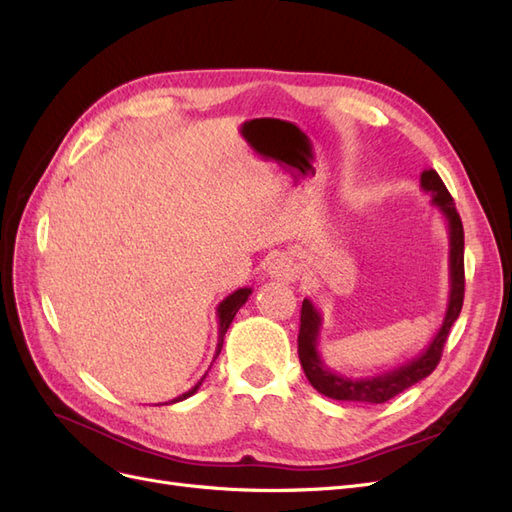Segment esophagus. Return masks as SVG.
Here are the masks:
<instances>
[{
  "label": "esophagus",
  "instance_id": "1",
  "mask_svg": "<svg viewBox=\"0 0 512 512\" xmlns=\"http://www.w3.org/2000/svg\"><path fill=\"white\" fill-rule=\"evenodd\" d=\"M301 260L297 256H277L271 267L269 273L275 280H282V282H294L301 273Z\"/></svg>",
  "mask_w": 512,
  "mask_h": 512
}]
</instances>
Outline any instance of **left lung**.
I'll use <instances>...</instances> for the list:
<instances>
[{"label":"left lung","mask_w":512,"mask_h":512,"mask_svg":"<svg viewBox=\"0 0 512 512\" xmlns=\"http://www.w3.org/2000/svg\"><path fill=\"white\" fill-rule=\"evenodd\" d=\"M421 190L431 194V203L440 209L448 226V282H451V290H448V305L440 329L436 337L429 342V346L418 354L416 359L395 369L380 371V374L374 376L346 378L342 374H335L331 367L324 365L318 352L322 316L312 303V299H303L299 329V361L309 384L322 395L339 401H354V404H384V401L393 399L395 395L410 389L416 382L427 378L440 363L448 331H451L455 320L459 318L463 305V288H466V277H463V226L455 209L453 196L448 194L444 181L433 168L423 170Z\"/></svg>","instance_id":"1"}]
</instances>
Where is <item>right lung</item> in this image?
Listing matches in <instances>:
<instances>
[{"label": "right lung", "instance_id": "add662e5", "mask_svg": "<svg viewBox=\"0 0 512 512\" xmlns=\"http://www.w3.org/2000/svg\"><path fill=\"white\" fill-rule=\"evenodd\" d=\"M252 294V288H239V290H235L232 294H228V297L218 305V348H215V356L213 359H218V354H220V350H222V344H224V335H226V331H228V327H230V322H232V318L237 316V312L241 309V305H245V301H247V297H250ZM207 376V374H205ZM205 376L200 378L192 389L188 391V393H183V395H179V397H175V399H170V401H166V404H177V401H183V399H188V397H192L198 389H200V384H203V380H205ZM162 406V404H160Z\"/></svg>", "mask_w": 512, "mask_h": 512}]
</instances>
